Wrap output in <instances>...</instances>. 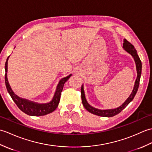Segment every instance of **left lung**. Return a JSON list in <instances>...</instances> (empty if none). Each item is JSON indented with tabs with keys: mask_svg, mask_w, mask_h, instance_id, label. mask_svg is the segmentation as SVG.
<instances>
[{
	"mask_svg": "<svg viewBox=\"0 0 152 152\" xmlns=\"http://www.w3.org/2000/svg\"><path fill=\"white\" fill-rule=\"evenodd\" d=\"M123 49L126 50L127 53H128L132 56L133 58L134 62L136 64V69H137V77L134 82V85L133 87V89L132 90V92L131 93L129 96L127 97V99L125 101V102L121 104L118 107L115 108V109H99L97 108L91 106L90 104L88 103L87 100L85 97V90H84V86L82 85L81 87V98H82V102L83 106L85 107V109L90 112V113L95 114L97 116H103V117H112L116 115V114H119L121 111L124 109L129 103L132 102V100L135 96L137 92L138 88H139V83H140V79L141 76V72H142V63L140 60L139 55H137V50L134 49V46L130 43L129 42L127 41L126 39H124V43H123Z\"/></svg>",
	"mask_w": 152,
	"mask_h": 152,
	"instance_id": "1",
	"label": "left lung"
}]
</instances>
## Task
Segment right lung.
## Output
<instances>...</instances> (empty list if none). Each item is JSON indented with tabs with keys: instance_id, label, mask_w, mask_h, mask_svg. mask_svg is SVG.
<instances>
[{
	"instance_id": "add662e5",
	"label": "right lung",
	"mask_w": 152,
	"mask_h": 152,
	"mask_svg": "<svg viewBox=\"0 0 152 152\" xmlns=\"http://www.w3.org/2000/svg\"><path fill=\"white\" fill-rule=\"evenodd\" d=\"M10 56L8 57L5 63V83L6 86L7 88L9 94L11 96L13 102L17 104V106L19 107V109L22 110L23 113L28 114L29 116H44L46 114L53 113L58 105V103L60 99V95L64 88L65 83L69 79V77L72 76V74L69 75L64 77L62 79L60 80V81L56 86V91L54 94L52 100L50 102L47 103H39L34 102H32L28 99L21 98V97L17 96L16 94L13 92L12 89L10 86L8 77H7V72H8V61Z\"/></svg>"
}]
</instances>
